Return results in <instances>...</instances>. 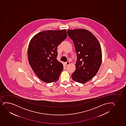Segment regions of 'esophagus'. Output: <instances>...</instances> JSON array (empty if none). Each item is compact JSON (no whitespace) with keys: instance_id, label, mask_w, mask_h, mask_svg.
Wrapping results in <instances>:
<instances>
[{"instance_id":"obj_1","label":"esophagus","mask_w":126,"mask_h":126,"mask_svg":"<svg viewBox=\"0 0 126 126\" xmlns=\"http://www.w3.org/2000/svg\"><path fill=\"white\" fill-rule=\"evenodd\" d=\"M70 64V62L69 61H67L65 63V65H67V66H68V65H69V64Z\"/></svg>"}]
</instances>
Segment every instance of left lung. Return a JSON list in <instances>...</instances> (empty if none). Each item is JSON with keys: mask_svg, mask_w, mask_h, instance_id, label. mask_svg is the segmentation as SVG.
<instances>
[{"mask_svg": "<svg viewBox=\"0 0 126 126\" xmlns=\"http://www.w3.org/2000/svg\"><path fill=\"white\" fill-rule=\"evenodd\" d=\"M68 36L74 42L77 54L76 70L71 77L77 82L84 84L93 79L102 63V50L95 36L85 29L68 30Z\"/></svg>", "mask_w": 126, "mask_h": 126, "instance_id": "1", "label": "left lung"}]
</instances>
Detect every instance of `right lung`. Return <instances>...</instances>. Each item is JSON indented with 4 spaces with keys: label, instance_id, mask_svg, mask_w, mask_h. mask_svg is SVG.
I'll return each instance as SVG.
<instances>
[{
    "label": "right lung",
    "instance_id": "1",
    "mask_svg": "<svg viewBox=\"0 0 126 126\" xmlns=\"http://www.w3.org/2000/svg\"><path fill=\"white\" fill-rule=\"evenodd\" d=\"M67 37L66 30H47L37 33L29 42V63L39 79L46 83L58 81L63 65L57 60V47Z\"/></svg>",
    "mask_w": 126,
    "mask_h": 126
}]
</instances>
